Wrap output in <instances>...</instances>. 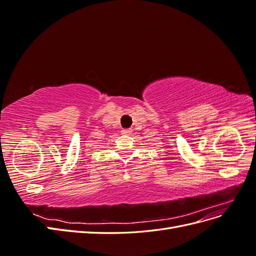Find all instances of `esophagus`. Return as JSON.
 Instances as JSON below:
<instances>
[{"mask_svg": "<svg viewBox=\"0 0 256 256\" xmlns=\"http://www.w3.org/2000/svg\"><path fill=\"white\" fill-rule=\"evenodd\" d=\"M131 132H132V130H131L130 128H128V129H122V134H130Z\"/></svg>", "mask_w": 256, "mask_h": 256, "instance_id": "1", "label": "esophagus"}]
</instances>
